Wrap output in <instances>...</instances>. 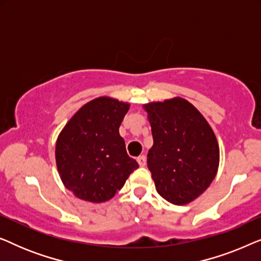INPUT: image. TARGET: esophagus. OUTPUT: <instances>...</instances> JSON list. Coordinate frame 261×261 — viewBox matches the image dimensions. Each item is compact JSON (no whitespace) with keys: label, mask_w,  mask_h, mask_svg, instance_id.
Instances as JSON below:
<instances>
[{"label":"esophagus","mask_w":261,"mask_h":261,"mask_svg":"<svg viewBox=\"0 0 261 261\" xmlns=\"http://www.w3.org/2000/svg\"><path fill=\"white\" fill-rule=\"evenodd\" d=\"M137 160H138L139 165H140V166H145L146 165V156L145 155H139Z\"/></svg>","instance_id":"34e87169"}]
</instances>
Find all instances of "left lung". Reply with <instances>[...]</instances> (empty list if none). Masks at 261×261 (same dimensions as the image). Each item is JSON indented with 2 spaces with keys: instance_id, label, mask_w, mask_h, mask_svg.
Returning a JSON list of instances; mask_svg holds the SVG:
<instances>
[{
  "instance_id": "left-lung-1",
  "label": "left lung",
  "mask_w": 261,
  "mask_h": 261,
  "mask_svg": "<svg viewBox=\"0 0 261 261\" xmlns=\"http://www.w3.org/2000/svg\"><path fill=\"white\" fill-rule=\"evenodd\" d=\"M153 146L147 166L156 191L183 205L203 194L216 176L220 149L215 134L191 103L177 97L145 106Z\"/></svg>"
}]
</instances>
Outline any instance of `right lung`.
Listing matches in <instances>:
<instances>
[{
  "label": "right lung",
  "mask_w": 261,
  "mask_h": 261,
  "mask_svg": "<svg viewBox=\"0 0 261 261\" xmlns=\"http://www.w3.org/2000/svg\"><path fill=\"white\" fill-rule=\"evenodd\" d=\"M129 105L98 97L82 107L60 133L56 162L64 185L78 198H113L139 165L127 154L119 128Z\"/></svg>",
  "instance_id": "obj_1"
}]
</instances>
